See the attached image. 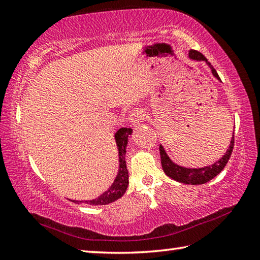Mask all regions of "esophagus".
<instances>
[{
    "label": "esophagus",
    "mask_w": 260,
    "mask_h": 260,
    "mask_svg": "<svg viewBox=\"0 0 260 260\" xmlns=\"http://www.w3.org/2000/svg\"><path fill=\"white\" fill-rule=\"evenodd\" d=\"M146 112L141 109H134L129 114V121L132 123H140L142 120H145Z\"/></svg>",
    "instance_id": "1"
}]
</instances>
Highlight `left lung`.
<instances>
[{
  "label": "left lung",
  "mask_w": 260,
  "mask_h": 260,
  "mask_svg": "<svg viewBox=\"0 0 260 260\" xmlns=\"http://www.w3.org/2000/svg\"><path fill=\"white\" fill-rule=\"evenodd\" d=\"M188 55L191 59L193 60H198V61H206L209 64V67L212 69L213 75L215 76L217 80H220L219 75L215 69L213 68V66L211 62H208V60L201 54L200 52L194 51V49H191L188 52ZM234 135L232 141H230V146L226 150L225 154L223 155L220 160H217L216 163L212 164L209 167H205V168H200V169H187V168H183L175 164L172 160L169 158V156L167 155L166 150L162 146H159V154H160V163H162V168L164 172H166L167 176L170 177V178L177 180L179 183H184V184H192V185H199V184H205L209 182V180L213 179L214 177L217 176L220 172L223 170L225 164L228 163V160L232 156V152L234 149Z\"/></svg>",
  "instance_id": "8db88e82"
}]
</instances>
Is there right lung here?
<instances>
[{
	"mask_svg": "<svg viewBox=\"0 0 260 260\" xmlns=\"http://www.w3.org/2000/svg\"><path fill=\"white\" fill-rule=\"evenodd\" d=\"M132 134L131 128H120L117 133H115V142H117L118 150H119V171L118 175L115 177L113 184L111 185V187L103 193L96 199L89 200V201H80V203L93 205V206H100V205H108L113 203V201L118 200L119 198L123 196V193L126 192L127 186H128V170L126 167V146H127V140H128V135ZM77 203V201H74Z\"/></svg>",
	"mask_w": 260,
	"mask_h": 260,
	"instance_id": "right-lung-1",
	"label": "right lung"
}]
</instances>
